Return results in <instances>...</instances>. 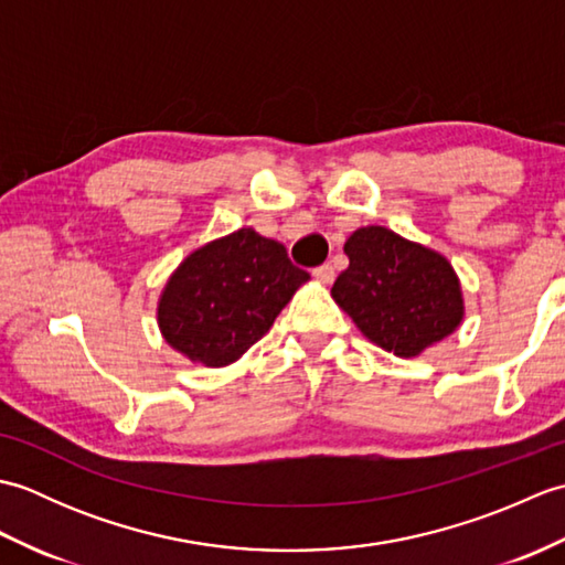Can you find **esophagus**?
<instances>
[{"label":"esophagus","instance_id":"34e87169","mask_svg":"<svg viewBox=\"0 0 565 565\" xmlns=\"http://www.w3.org/2000/svg\"><path fill=\"white\" fill-rule=\"evenodd\" d=\"M313 276H316V281H320V284H332L334 267H332L330 262L328 264H320V267L313 269Z\"/></svg>","mask_w":565,"mask_h":565}]
</instances>
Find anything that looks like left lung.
I'll list each match as a JSON object with an SVG mask.
<instances>
[{
	"label": "left lung",
	"instance_id": "obj_1",
	"mask_svg": "<svg viewBox=\"0 0 565 565\" xmlns=\"http://www.w3.org/2000/svg\"><path fill=\"white\" fill-rule=\"evenodd\" d=\"M344 255L350 267L334 281L332 298L369 342L413 359L459 330L461 281L441 252L364 225L347 237Z\"/></svg>",
	"mask_w": 565,
	"mask_h": 565
}]
</instances>
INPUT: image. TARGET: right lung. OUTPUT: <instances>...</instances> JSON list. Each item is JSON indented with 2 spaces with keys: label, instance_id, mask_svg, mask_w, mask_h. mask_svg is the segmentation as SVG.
<instances>
[{
  "label": "right lung",
  "instance_id": "obj_1",
  "mask_svg": "<svg viewBox=\"0 0 565 565\" xmlns=\"http://www.w3.org/2000/svg\"><path fill=\"white\" fill-rule=\"evenodd\" d=\"M308 279L279 239L239 227L179 262L158 298L160 334L191 364L227 366L269 332Z\"/></svg>",
  "mask_w": 565,
  "mask_h": 565
}]
</instances>
